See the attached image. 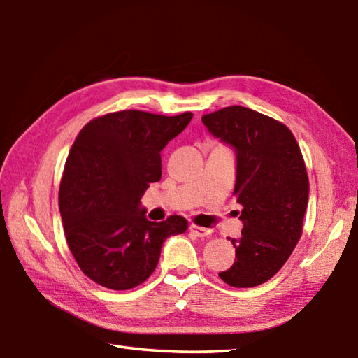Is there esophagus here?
Wrapping results in <instances>:
<instances>
[{"mask_svg": "<svg viewBox=\"0 0 358 358\" xmlns=\"http://www.w3.org/2000/svg\"><path fill=\"white\" fill-rule=\"evenodd\" d=\"M189 230L194 234L197 235V237H208V235L211 234L210 229H205V227H201V226H196V224H191L189 226Z\"/></svg>", "mask_w": 358, "mask_h": 358, "instance_id": "obj_1", "label": "esophagus"}]
</instances>
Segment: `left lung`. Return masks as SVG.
<instances>
[{"mask_svg": "<svg viewBox=\"0 0 358 358\" xmlns=\"http://www.w3.org/2000/svg\"><path fill=\"white\" fill-rule=\"evenodd\" d=\"M215 137L237 151L234 196L243 207V230L232 238L235 262L220 278L232 287H254L273 278L303 232L308 207L306 166L286 124L248 107L203 115Z\"/></svg>", "mask_w": 358, "mask_h": 358, "instance_id": "obj_1", "label": "left lung"}]
</instances>
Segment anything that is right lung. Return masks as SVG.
<instances>
[{
	"label": "right lung",
	"mask_w": 358,
	"mask_h": 358,
	"mask_svg": "<svg viewBox=\"0 0 358 358\" xmlns=\"http://www.w3.org/2000/svg\"><path fill=\"white\" fill-rule=\"evenodd\" d=\"M191 112L175 117L121 110L90 121L78 132L59 183L64 237L90 280L128 290L153 273L164 240L187 221L145 217L141 199L161 180V151L183 131Z\"/></svg>",
	"instance_id": "add662e5"
}]
</instances>
